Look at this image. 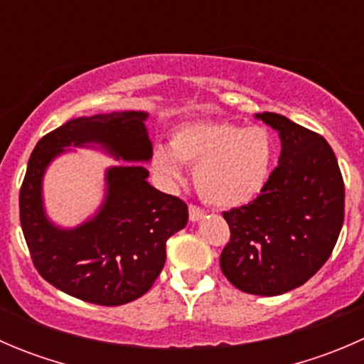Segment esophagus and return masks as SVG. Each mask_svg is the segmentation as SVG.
Masks as SVG:
<instances>
[{
	"label": "esophagus",
	"instance_id": "1",
	"mask_svg": "<svg viewBox=\"0 0 364 364\" xmlns=\"http://www.w3.org/2000/svg\"><path fill=\"white\" fill-rule=\"evenodd\" d=\"M188 213H190V220H192V222H199L200 218H204V209L199 208V205H196V204H190Z\"/></svg>",
	"mask_w": 364,
	"mask_h": 364
}]
</instances>
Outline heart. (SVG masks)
I'll return each mask as SVG.
<instances>
[{"instance_id":"obj_1","label":"heart","mask_w":364,"mask_h":364,"mask_svg":"<svg viewBox=\"0 0 364 364\" xmlns=\"http://www.w3.org/2000/svg\"><path fill=\"white\" fill-rule=\"evenodd\" d=\"M274 159L269 132L229 121H196L172 132L171 149L159 146L151 165L167 181L181 179L192 164L193 183L208 204L240 208L262 192Z\"/></svg>"}]
</instances>
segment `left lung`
<instances>
[{"mask_svg": "<svg viewBox=\"0 0 364 364\" xmlns=\"http://www.w3.org/2000/svg\"><path fill=\"white\" fill-rule=\"evenodd\" d=\"M255 117L280 135V160L257 199L223 213L230 241L220 267L240 291L278 296L310 280L329 259L343 225L345 186L322 135L280 114Z\"/></svg>", "mask_w": 364, "mask_h": 364, "instance_id": "1", "label": "left lung"}]
</instances>
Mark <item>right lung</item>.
<instances>
[{"label":"right lung","instance_id":"add662e5","mask_svg":"<svg viewBox=\"0 0 364 364\" xmlns=\"http://www.w3.org/2000/svg\"><path fill=\"white\" fill-rule=\"evenodd\" d=\"M146 117L128 111L70 119L43 135L29 156L19 193L21 227L33 266L65 294L102 306L146 294L165 264V243L188 222V205L149 185L142 165L107 168L104 204L75 229L56 227L43 211V172L68 146L93 142L121 160L151 159Z\"/></svg>","mask_w":364,"mask_h":364}]
</instances>
